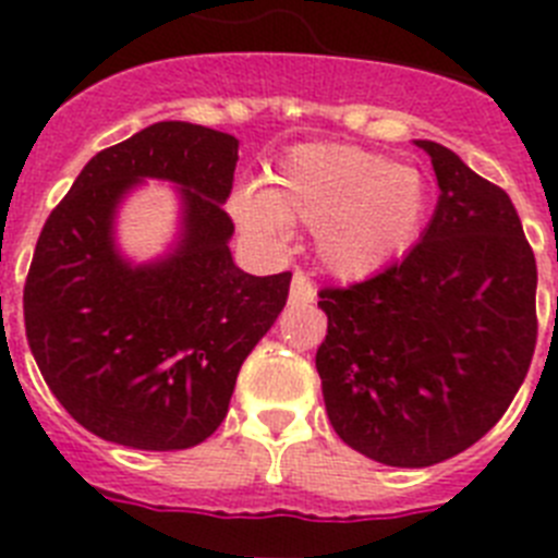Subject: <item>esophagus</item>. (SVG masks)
I'll return each instance as SVG.
<instances>
[{"label": "esophagus", "instance_id": "34e87169", "mask_svg": "<svg viewBox=\"0 0 558 558\" xmlns=\"http://www.w3.org/2000/svg\"><path fill=\"white\" fill-rule=\"evenodd\" d=\"M290 302L293 304H310L315 302V288L310 282V276L304 270H295L293 282H290Z\"/></svg>", "mask_w": 558, "mask_h": 558}]
</instances>
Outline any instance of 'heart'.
Listing matches in <instances>:
<instances>
[{
    "instance_id": "b5f03b06",
    "label": "heart",
    "mask_w": 558,
    "mask_h": 558,
    "mask_svg": "<svg viewBox=\"0 0 558 558\" xmlns=\"http://www.w3.org/2000/svg\"><path fill=\"white\" fill-rule=\"evenodd\" d=\"M427 181L416 167L352 145H307L279 161L274 186H245L231 215L256 236H284L290 220L318 229L329 270L368 276L405 254L427 215Z\"/></svg>"
}]
</instances>
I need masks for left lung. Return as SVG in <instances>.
Here are the masks:
<instances>
[{
	"mask_svg": "<svg viewBox=\"0 0 558 558\" xmlns=\"http://www.w3.org/2000/svg\"><path fill=\"white\" fill-rule=\"evenodd\" d=\"M438 206L422 240L366 282L322 288L324 405L352 450L433 466L509 411L536 347V259L506 192L436 142Z\"/></svg>",
	"mask_w": 558,
	"mask_h": 558,
	"instance_id": "8db88e82",
	"label": "left lung"
}]
</instances>
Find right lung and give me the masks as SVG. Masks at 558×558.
<instances>
[{
  "instance_id": "obj_1",
  "label": "right lung",
  "mask_w": 558,
  "mask_h": 558,
  "mask_svg": "<svg viewBox=\"0 0 558 558\" xmlns=\"http://www.w3.org/2000/svg\"><path fill=\"white\" fill-rule=\"evenodd\" d=\"M234 167L229 133L156 122L97 153L49 211L24 282V329L44 383L88 433L186 450L229 413L240 366L290 290V270L251 276L231 259ZM142 178L182 186L185 236L170 260L131 269L110 223Z\"/></svg>"
}]
</instances>
